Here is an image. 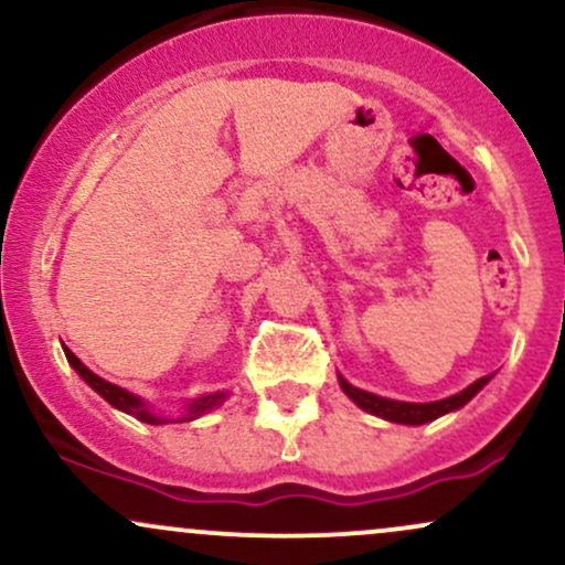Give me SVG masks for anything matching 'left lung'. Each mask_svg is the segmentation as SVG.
<instances>
[{
	"label": "left lung",
	"mask_w": 565,
	"mask_h": 565,
	"mask_svg": "<svg viewBox=\"0 0 565 565\" xmlns=\"http://www.w3.org/2000/svg\"><path fill=\"white\" fill-rule=\"evenodd\" d=\"M486 382H489V377L476 380L470 387H465L462 393L449 395V398H444V401H433V404H406V401L380 398V395L359 391V387L348 385L342 377H340V387L345 391V395L353 401V404H359L369 414H377V417L391 419V423H398V425H425V423H430V419H438L440 414L454 412V408L468 404V401L478 391H481Z\"/></svg>",
	"instance_id": "8db88e82"
}]
</instances>
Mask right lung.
Segmentation results:
<instances>
[{"mask_svg": "<svg viewBox=\"0 0 565 565\" xmlns=\"http://www.w3.org/2000/svg\"><path fill=\"white\" fill-rule=\"evenodd\" d=\"M63 350H66L68 364L74 366L76 372H79V377H82L84 382H87V385L93 387L95 393H100L103 398H106L108 404H111L114 408H119V412L132 414L135 419H140V423H148V425H164V423H167V419H161V417H157V414L148 412L146 404H142L138 395L121 391L119 385H111V382H106L103 377H97V374L89 372V369L84 366L82 361L76 359V355L71 353L68 348H63ZM223 401H225V393H212V395H204V398H196L191 406H188V414L183 417V423H188V419H196V417H201V414H206V412H212V408L223 404Z\"/></svg>", "mask_w": 565, "mask_h": 565, "instance_id": "add662e5", "label": "right lung"}]
</instances>
